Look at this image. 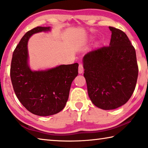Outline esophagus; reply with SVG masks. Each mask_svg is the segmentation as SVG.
Returning <instances> with one entry per match:
<instances>
[{"mask_svg":"<svg viewBox=\"0 0 148 148\" xmlns=\"http://www.w3.org/2000/svg\"><path fill=\"white\" fill-rule=\"evenodd\" d=\"M83 72V65L82 63H79V67H78V72L79 74H82Z\"/></svg>","mask_w":148,"mask_h":148,"instance_id":"1","label":"esophagus"}]
</instances>
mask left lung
<instances>
[{"label":"left lung","mask_w":148,"mask_h":148,"mask_svg":"<svg viewBox=\"0 0 148 148\" xmlns=\"http://www.w3.org/2000/svg\"><path fill=\"white\" fill-rule=\"evenodd\" d=\"M109 46L88 52L83 57L88 95L95 106L116 109L130 100L137 82L136 52L124 32L109 26Z\"/></svg>","instance_id":"1"}]
</instances>
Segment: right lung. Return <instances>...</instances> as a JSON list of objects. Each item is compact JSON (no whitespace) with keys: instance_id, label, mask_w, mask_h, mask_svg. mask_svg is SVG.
<instances>
[{"instance_id":"obj_1","label":"right lung","mask_w":148,"mask_h":148,"mask_svg":"<svg viewBox=\"0 0 148 148\" xmlns=\"http://www.w3.org/2000/svg\"><path fill=\"white\" fill-rule=\"evenodd\" d=\"M50 30L37 27L24 35L13 51L10 77L13 90L23 106L38 116H50L63 110L72 82L78 74V63L62 65L46 71H32L28 65L27 42L32 34Z\"/></svg>"}]
</instances>
